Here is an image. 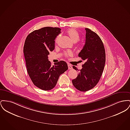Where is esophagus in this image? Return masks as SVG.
I'll return each instance as SVG.
<instances>
[{
    "instance_id": "obj_1",
    "label": "esophagus",
    "mask_w": 130,
    "mask_h": 130,
    "mask_svg": "<svg viewBox=\"0 0 130 130\" xmlns=\"http://www.w3.org/2000/svg\"><path fill=\"white\" fill-rule=\"evenodd\" d=\"M68 67L69 70H71V69H73V67H72V65H70V64H68Z\"/></svg>"
}]
</instances>
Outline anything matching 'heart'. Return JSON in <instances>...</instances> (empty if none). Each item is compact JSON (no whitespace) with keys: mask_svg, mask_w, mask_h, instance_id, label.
<instances>
[{"mask_svg":"<svg viewBox=\"0 0 130 130\" xmlns=\"http://www.w3.org/2000/svg\"><path fill=\"white\" fill-rule=\"evenodd\" d=\"M67 33L73 42H76L77 41H78L79 40V37H80L79 33L75 29H73V28L70 29L67 31ZM59 36L57 37V38L56 39V42L57 41L58 39L59 38ZM64 54H65V56L68 57V56H72L73 53L71 51H67Z\"/></svg>","mask_w":130,"mask_h":130,"instance_id":"b5f03b06","label":"heart"}]
</instances>
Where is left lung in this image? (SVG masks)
I'll use <instances>...</instances> for the list:
<instances>
[{"instance_id":"obj_1","label":"left lung","mask_w":130,"mask_h":130,"mask_svg":"<svg viewBox=\"0 0 130 130\" xmlns=\"http://www.w3.org/2000/svg\"><path fill=\"white\" fill-rule=\"evenodd\" d=\"M86 30L85 43L78 54L85 61L77 76L72 80L73 85L80 91H88L98 83L103 72L106 62V53L103 43L99 36L89 28ZM73 68L78 70L75 66Z\"/></svg>"}]
</instances>
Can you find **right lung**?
<instances>
[{
	"label": "right lung",
	"instance_id": "obj_1",
	"mask_svg": "<svg viewBox=\"0 0 130 130\" xmlns=\"http://www.w3.org/2000/svg\"><path fill=\"white\" fill-rule=\"evenodd\" d=\"M58 27H45L31 32L27 36L23 53L28 75L36 86L50 90L55 86L59 77L68 68L66 62L51 65L48 55L55 47V39L61 33Z\"/></svg>",
	"mask_w": 130,
	"mask_h": 130
}]
</instances>
